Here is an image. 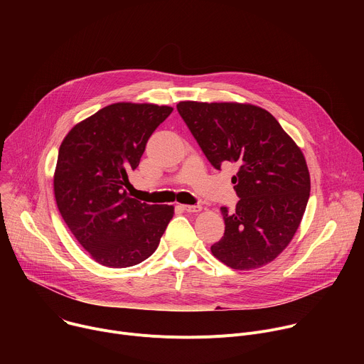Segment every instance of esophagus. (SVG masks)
<instances>
[{
    "instance_id": "esophagus-1",
    "label": "esophagus",
    "mask_w": 364,
    "mask_h": 364,
    "mask_svg": "<svg viewBox=\"0 0 364 364\" xmlns=\"http://www.w3.org/2000/svg\"><path fill=\"white\" fill-rule=\"evenodd\" d=\"M183 210L188 212V213H197L201 210V205L200 204H187V205H183Z\"/></svg>"
}]
</instances>
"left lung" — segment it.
I'll return each mask as SVG.
<instances>
[{
	"label": "left lung",
	"mask_w": 364,
	"mask_h": 364,
	"mask_svg": "<svg viewBox=\"0 0 364 364\" xmlns=\"http://www.w3.org/2000/svg\"><path fill=\"white\" fill-rule=\"evenodd\" d=\"M177 111L216 170L232 163L236 210L222 207L223 237L212 253L247 271L269 264L294 237L309 198L304 155L265 109L243 103L180 102Z\"/></svg>",
	"instance_id": "obj_1"
}]
</instances>
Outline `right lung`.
I'll return each instance as SVG.
<instances>
[{"instance_id": "obj_1", "label": "right lung", "mask_w": 364, "mask_h": 364, "mask_svg": "<svg viewBox=\"0 0 364 364\" xmlns=\"http://www.w3.org/2000/svg\"><path fill=\"white\" fill-rule=\"evenodd\" d=\"M171 112L151 103H114L77 124L60 145L55 173L59 212L103 267L145 261L173 219V205L146 204L125 190L149 136Z\"/></svg>"}]
</instances>
